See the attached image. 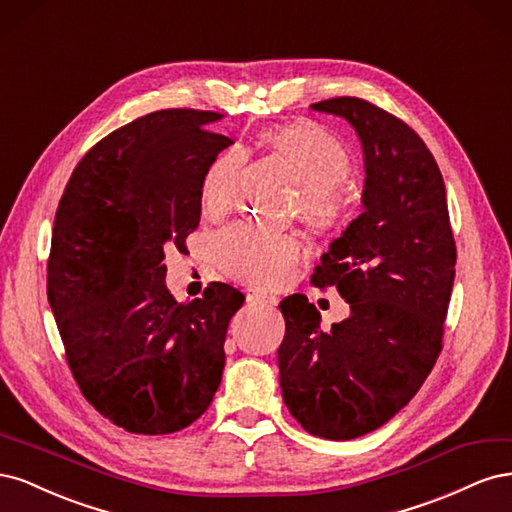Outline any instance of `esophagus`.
<instances>
[{"instance_id": "obj_1", "label": "esophagus", "mask_w": 512, "mask_h": 512, "mask_svg": "<svg viewBox=\"0 0 512 512\" xmlns=\"http://www.w3.org/2000/svg\"><path fill=\"white\" fill-rule=\"evenodd\" d=\"M247 301L252 303H267V305H275L277 303V297L271 292H265V290H258V288H250L247 290Z\"/></svg>"}]
</instances>
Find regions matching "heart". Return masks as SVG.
<instances>
[{"instance_id":"obj_1","label":"heart","mask_w":512,"mask_h":512,"mask_svg":"<svg viewBox=\"0 0 512 512\" xmlns=\"http://www.w3.org/2000/svg\"><path fill=\"white\" fill-rule=\"evenodd\" d=\"M262 141L301 183V218L318 230L337 226L348 209V194L342 185L350 170L346 147L312 121L277 126L267 130ZM241 164V153L230 149L209 166L203 181V198L209 209L222 211L232 203ZM215 250L230 275L256 286L282 284L301 258L297 239L247 222L224 228L215 239Z\"/></svg>"}]
</instances>
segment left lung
<instances>
[{"label": "left lung", "mask_w": 512, "mask_h": 512, "mask_svg": "<svg viewBox=\"0 0 512 512\" xmlns=\"http://www.w3.org/2000/svg\"><path fill=\"white\" fill-rule=\"evenodd\" d=\"M312 108L344 117L363 145V213L312 275L314 286L337 288L350 316L322 331L305 294L286 297L277 365L297 423L324 440H352L391 421L436 365L457 247L442 173L408 123L350 96Z\"/></svg>", "instance_id": "1"}]
</instances>
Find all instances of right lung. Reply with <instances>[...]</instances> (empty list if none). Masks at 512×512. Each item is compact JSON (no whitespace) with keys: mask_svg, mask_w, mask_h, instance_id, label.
<instances>
[{"mask_svg":"<svg viewBox=\"0 0 512 512\" xmlns=\"http://www.w3.org/2000/svg\"><path fill=\"white\" fill-rule=\"evenodd\" d=\"M213 111L166 108L104 136L72 170L55 213L46 294L83 397L130 433H175L222 382L243 292L211 282L179 303L164 250L198 228L203 181L232 141Z\"/></svg>","mask_w":512,"mask_h":512,"instance_id":"obj_1","label":"right lung"}]
</instances>
